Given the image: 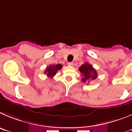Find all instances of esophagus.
<instances>
[{"label":"esophagus","mask_w":132,"mask_h":132,"mask_svg":"<svg viewBox=\"0 0 132 132\" xmlns=\"http://www.w3.org/2000/svg\"><path fill=\"white\" fill-rule=\"evenodd\" d=\"M68 66H73V63L72 62H68Z\"/></svg>","instance_id":"esophagus-1"}]
</instances>
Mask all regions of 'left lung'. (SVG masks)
Wrapping results in <instances>:
<instances>
[{"label":"left lung","mask_w":132,"mask_h":132,"mask_svg":"<svg viewBox=\"0 0 132 132\" xmlns=\"http://www.w3.org/2000/svg\"><path fill=\"white\" fill-rule=\"evenodd\" d=\"M79 70L82 75L81 80L84 82L87 81L88 83L89 80H94L97 78V72L95 70L92 65L89 64L87 62H85L79 68Z\"/></svg>","instance_id":"8db88e82"}]
</instances>
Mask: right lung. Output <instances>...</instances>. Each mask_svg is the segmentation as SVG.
I'll list each match as a JSON object with an SVG mask.
<instances>
[{"mask_svg": "<svg viewBox=\"0 0 132 132\" xmlns=\"http://www.w3.org/2000/svg\"><path fill=\"white\" fill-rule=\"evenodd\" d=\"M62 64H56V65H50L49 66L47 67L46 70L45 71V73L47 74L48 78H53L54 76L58 70H60L62 68Z\"/></svg>", "mask_w": 132, "mask_h": 132, "instance_id": "right-lung-1", "label": "right lung"}]
</instances>
